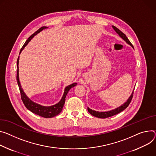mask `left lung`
I'll list each match as a JSON object with an SVG mask.
<instances>
[{
	"label": "left lung",
	"instance_id": "left-lung-1",
	"mask_svg": "<svg viewBox=\"0 0 156 156\" xmlns=\"http://www.w3.org/2000/svg\"><path fill=\"white\" fill-rule=\"evenodd\" d=\"M112 28L115 29V30L119 34V35L122 39H124L127 44H129L132 47L134 48V47L133 46L132 44L131 43L130 41L129 40V39L127 38V37H126V35L124 33H122L119 29H118V28L116 27L115 26H112ZM133 94H134V91L133 92V93L131 95V96L129 97V98L128 99V100H127V101L124 105H122L121 106H120V107H119V108H118L115 109H113V110L107 111V112H98V111H93L92 109H90L89 108H88V111L91 115H93V116L99 118H107L112 116L114 115H116L118 114V113L121 112V111H122L123 110H124L127 106L129 105V104H130V103L132 100V99H133Z\"/></svg>",
	"mask_w": 156,
	"mask_h": 156
}]
</instances>
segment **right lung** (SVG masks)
Returning a JSON list of instances; mask_svg holds the SVG:
<instances>
[{
	"label": "right lung",
	"instance_id": "1",
	"mask_svg": "<svg viewBox=\"0 0 156 156\" xmlns=\"http://www.w3.org/2000/svg\"><path fill=\"white\" fill-rule=\"evenodd\" d=\"M46 28H47V27H41V28H40L38 30H37L34 34H33L31 36H30L29 38H28L26 40V41L25 42V44H23V47H22V48L20 51V53L22 51V50L27 45V44L29 43V42L31 40V39L34 37V35H35L36 34L39 33L42 30L46 29ZM19 60V56L18 57L17 62V82L18 86H19V90H20L21 99H22V102L24 104L25 106L28 109L30 110L31 112L35 113V114H36L38 116H40L41 117L45 118H53V117H54L56 115H58V114H60V113L61 112V111L63 109V106H64V104H65V98H66V96L68 92L69 91V90L71 88L75 87L77 84V83H75L73 84H70V85H69V86H68L65 88V92H64L63 96L62 98L61 101L56 105L51 106H41L40 105L36 104V103L32 102L31 100H30V99H29L27 97V96L23 93V90L21 88L20 84V82H19V66H18Z\"/></svg>",
	"mask_w": 156,
	"mask_h": 156
}]
</instances>
